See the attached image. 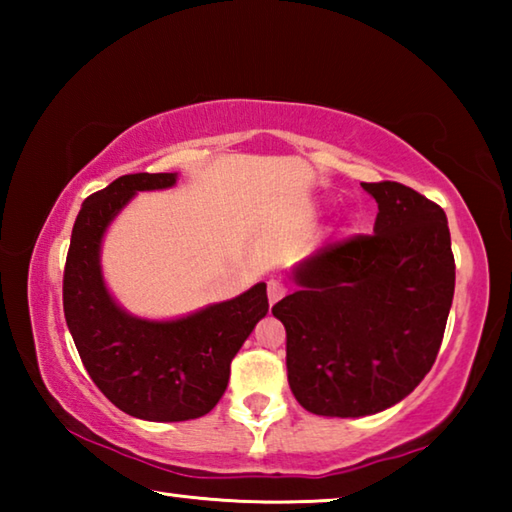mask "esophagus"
<instances>
[{"instance_id": "34e87169", "label": "esophagus", "mask_w": 512, "mask_h": 512, "mask_svg": "<svg viewBox=\"0 0 512 512\" xmlns=\"http://www.w3.org/2000/svg\"><path fill=\"white\" fill-rule=\"evenodd\" d=\"M284 293H287V289H284L280 282H277V280L268 282V302H271V305H275L277 300H282Z\"/></svg>"}]
</instances>
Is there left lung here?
<instances>
[{
  "instance_id": "obj_1",
  "label": "left lung",
  "mask_w": 512,
  "mask_h": 512,
  "mask_svg": "<svg viewBox=\"0 0 512 512\" xmlns=\"http://www.w3.org/2000/svg\"><path fill=\"white\" fill-rule=\"evenodd\" d=\"M361 187L379 207L375 235L302 259L296 291L273 307L287 329L291 393L327 418L402 402L436 361L454 298L443 207L391 180Z\"/></svg>"
}]
</instances>
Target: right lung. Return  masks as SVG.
<instances>
[{
  "instance_id": "obj_1",
  "label": "right lung",
  "mask_w": 512,
  "mask_h": 512,
  "mask_svg": "<svg viewBox=\"0 0 512 512\" xmlns=\"http://www.w3.org/2000/svg\"><path fill=\"white\" fill-rule=\"evenodd\" d=\"M178 173H128L85 198L74 221L63 277L69 334L99 391L128 415L183 422L210 413L230 379V363L266 316V284L192 314L151 320L128 314L101 271V244L135 194L169 189Z\"/></svg>"
}]
</instances>
